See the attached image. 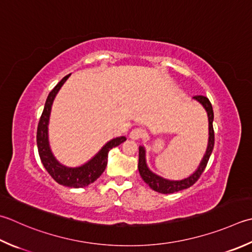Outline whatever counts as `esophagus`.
Listing matches in <instances>:
<instances>
[{
  "mask_svg": "<svg viewBox=\"0 0 252 252\" xmlns=\"http://www.w3.org/2000/svg\"><path fill=\"white\" fill-rule=\"evenodd\" d=\"M144 135V130L141 129V127H136V129H133L130 132V139L132 140H139L141 137Z\"/></svg>",
  "mask_w": 252,
  "mask_h": 252,
  "instance_id": "esophagus-1",
  "label": "esophagus"
}]
</instances>
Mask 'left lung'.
Here are the masks:
<instances>
[{"mask_svg":"<svg viewBox=\"0 0 252 252\" xmlns=\"http://www.w3.org/2000/svg\"><path fill=\"white\" fill-rule=\"evenodd\" d=\"M193 99L200 102L203 108L205 109L206 113H208V119H209V141H208V147H206L205 154L202 158L200 165L198 168L195 169L193 174H191L187 178H184L181 180H170L166 179L164 177H160L156 175L155 172H153L149 166H147L146 162V151L145 147L141 145L139 147V172L142 177V179L146 182L147 185L150 186V188L153 189L156 192H159V193H174L177 191H181L184 189H188L190 187L195 184V181L200 178L202 172L204 171L206 165H208V161L210 159V156L212 154V151H213L214 147V130H213V120H214V112L213 108L210 100L205 96H194Z\"/></svg>","mask_w":252,"mask_h":252,"instance_id":"obj_1","label":"left lung"}]
</instances>
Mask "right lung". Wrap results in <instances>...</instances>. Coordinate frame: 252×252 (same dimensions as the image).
<instances>
[{
    "mask_svg": "<svg viewBox=\"0 0 252 252\" xmlns=\"http://www.w3.org/2000/svg\"><path fill=\"white\" fill-rule=\"evenodd\" d=\"M71 74L64 76L62 80L57 84V86L49 93L48 98L44 103V108L40 120L38 123L37 129V146L38 153L40 156L41 162L44 168L49 172L52 178L56 180L58 184L62 186L68 187V188H84L88 185L93 184L94 181L97 180L101 174L106 169L107 161H108V153L113 147L120 145L121 143L125 142L126 139V136H119L116 139L108 141L103 145L97 154L94 155L90 160H87L85 164L77 167H68L61 164L56 156L53 155L51 151L50 143H49V120H50L51 108L57 94L61 90L63 84L70 77Z\"/></svg>",
    "mask_w": 252,
    "mask_h": 252,
    "instance_id": "1",
    "label": "right lung"
}]
</instances>
